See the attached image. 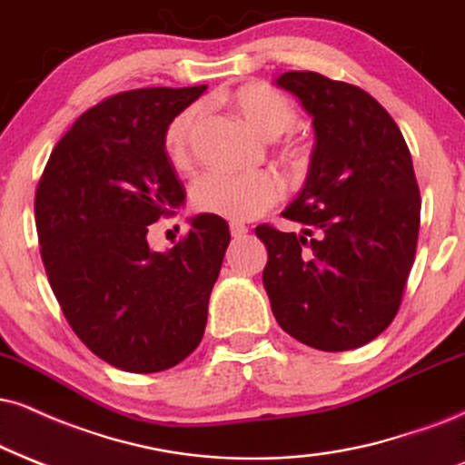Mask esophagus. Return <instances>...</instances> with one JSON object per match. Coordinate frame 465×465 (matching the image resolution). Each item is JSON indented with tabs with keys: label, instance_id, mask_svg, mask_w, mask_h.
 Masks as SVG:
<instances>
[{
	"label": "esophagus",
	"instance_id": "1",
	"mask_svg": "<svg viewBox=\"0 0 465 465\" xmlns=\"http://www.w3.org/2000/svg\"><path fill=\"white\" fill-rule=\"evenodd\" d=\"M245 232H248V226H245V223H242V222H231V234H232L234 239L245 237Z\"/></svg>",
	"mask_w": 465,
	"mask_h": 465
}]
</instances>
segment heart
Instances as JSON below:
<instances>
[{"instance_id":"heart-1","label":"heart","mask_w":465,"mask_h":465,"mask_svg":"<svg viewBox=\"0 0 465 465\" xmlns=\"http://www.w3.org/2000/svg\"><path fill=\"white\" fill-rule=\"evenodd\" d=\"M228 103L256 134L269 140L286 134L297 120V112L289 96L261 82L239 85L228 96ZM200 118H203V107L192 105L183 110L165 129V154L176 168L192 165ZM291 151H293L291 154H297L295 148ZM280 196H282V183L272 172L248 176L204 174L192 187V204L198 211L232 222L252 220L276 204Z\"/></svg>"}]
</instances>
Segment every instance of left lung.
Masks as SVG:
<instances>
[{"instance_id":"obj_1","label":"left lung","mask_w":465,"mask_h":465,"mask_svg":"<svg viewBox=\"0 0 465 465\" xmlns=\"http://www.w3.org/2000/svg\"><path fill=\"white\" fill-rule=\"evenodd\" d=\"M312 116L306 185L282 211L303 231L261 223L262 284L286 334L321 351L362 347L392 323L414 265L420 189L403 134L358 85L312 71L276 82Z\"/></svg>"}]
</instances>
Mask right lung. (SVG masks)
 <instances>
[{
    "mask_svg": "<svg viewBox=\"0 0 465 465\" xmlns=\"http://www.w3.org/2000/svg\"><path fill=\"white\" fill-rule=\"evenodd\" d=\"M204 90L140 88L96 103L38 181L34 213L51 289L74 334L116 369H172L203 341L231 243L226 220L192 217L168 252H153L146 234L185 200L163 135Z\"/></svg>",
    "mask_w": 465,
    "mask_h": 465,
    "instance_id": "obj_1",
    "label": "right lung"
}]
</instances>
